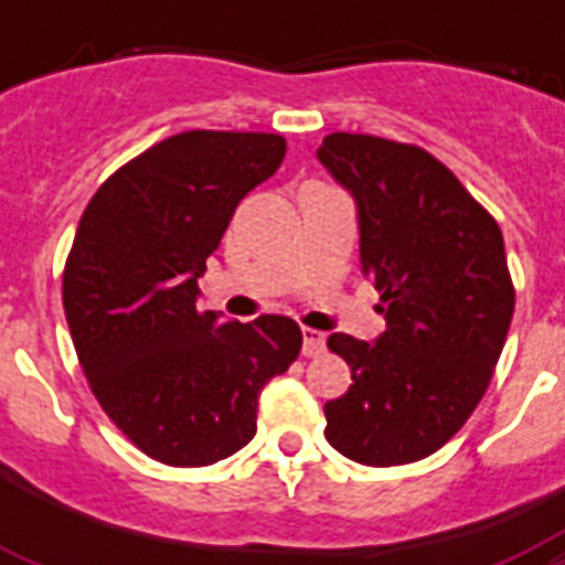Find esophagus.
<instances>
[{
    "label": "esophagus",
    "instance_id": "esophagus-1",
    "mask_svg": "<svg viewBox=\"0 0 565 565\" xmlns=\"http://www.w3.org/2000/svg\"><path fill=\"white\" fill-rule=\"evenodd\" d=\"M301 340H305L301 352L308 354V358H317V354L326 352V334L317 331V328H301Z\"/></svg>",
    "mask_w": 565,
    "mask_h": 565
}]
</instances>
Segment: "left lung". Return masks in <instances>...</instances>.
Masks as SVG:
<instances>
[{"label":"left lung","instance_id":"left-lung-1","mask_svg":"<svg viewBox=\"0 0 565 565\" xmlns=\"http://www.w3.org/2000/svg\"><path fill=\"white\" fill-rule=\"evenodd\" d=\"M317 158L354 195L363 275L386 319L375 343L328 337L354 384L326 404V437L354 463H416L463 428L490 386L516 305L504 237L419 146L337 131Z\"/></svg>","mask_w":565,"mask_h":565}]
</instances>
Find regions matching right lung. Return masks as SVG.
Wrapping results in <instances>:
<instances>
[{"label":"right lung","mask_w":565,"mask_h":565,"mask_svg":"<svg viewBox=\"0 0 565 565\" xmlns=\"http://www.w3.org/2000/svg\"><path fill=\"white\" fill-rule=\"evenodd\" d=\"M281 135L184 131L119 167L87 204L64 313L93 395L143 455L211 466L257 430V395L299 358L287 317L199 310V278L239 199L284 161Z\"/></svg>","instance_id":"obj_1"}]
</instances>
